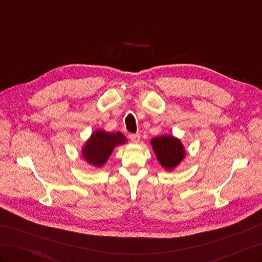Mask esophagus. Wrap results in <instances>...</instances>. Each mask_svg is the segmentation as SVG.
<instances>
[{
	"mask_svg": "<svg viewBox=\"0 0 262 262\" xmlns=\"http://www.w3.org/2000/svg\"><path fill=\"white\" fill-rule=\"evenodd\" d=\"M129 139L132 143H139L140 141V134H129Z\"/></svg>",
	"mask_w": 262,
	"mask_h": 262,
	"instance_id": "1",
	"label": "esophagus"
}]
</instances>
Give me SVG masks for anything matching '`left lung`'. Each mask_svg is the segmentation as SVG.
I'll return each mask as SVG.
<instances>
[{"mask_svg":"<svg viewBox=\"0 0 262 262\" xmlns=\"http://www.w3.org/2000/svg\"><path fill=\"white\" fill-rule=\"evenodd\" d=\"M150 145L162 167L171 171L186 157V149L178 138L172 136H161L150 140Z\"/></svg>","mask_w":262,"mask_h":262,"instance_id":"8db88e82","label":"left lung"}]
</instances>
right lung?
Instances as JSON below:
<instances>
[{
    "instance_id": "right-lung-1",
    "label": "right lung",
    "mask_w": 262,
    "mask_h": 262,
    "mask_svg": "<svg viewBox=\"0 0 262 262\" xmlns=\"http://www.w3.org/2000/svg\"><path fill=\"white\" fill-rule=\"evenodd\" d=\"M126 143V138L121 132H107L96 130L82 146V157L94 167H102L113 150L118 145Z\"/></svg>"
}]
</instances>
